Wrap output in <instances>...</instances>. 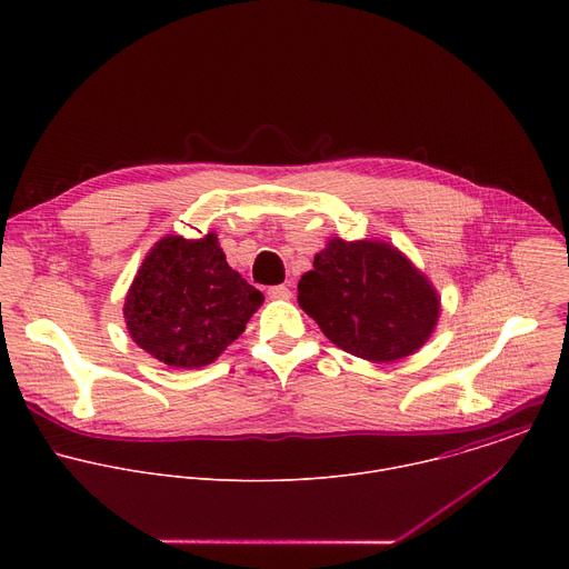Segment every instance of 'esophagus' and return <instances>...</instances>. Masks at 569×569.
<instances>
[{"label": "esophagus", "mask_w": 569, "mask_h": 569, "mask_svg": "<svg viewBox=\"0 0 569 569\" xmlns=\"http://www.w3.org/2000/svg\"><path fill=\"white\" fill-rule=\"evenodd\" d=\"M268 295H270V299H290L292 290L288 286H272V288H268Z\"/></svg>", "instance_id": "1"}]
</instances>
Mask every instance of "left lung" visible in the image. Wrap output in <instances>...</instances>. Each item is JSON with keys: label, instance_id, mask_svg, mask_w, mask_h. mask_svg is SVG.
<instances>
[{"label": "left lung", "instance_id": "left-lung-1", "mask_svg": "<svg viewBox=\"0 0 569 569\" xmlns=\"http://www.w3.org/2000/svg\"><path fill=\"white\" fill-rule=\"evenodd\" d=\"M297 301L336 347L369 362L417 353L435 333L441 297L432 281L385 240L331 236Z\"/></svg>", "mask_w": 569, "mask_h": 569}]
</instances>
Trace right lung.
Returning <instances> with one entry per match:
<instances>
[{
  "mask_svg": "<svg viewBox=\"0 0 569 569\" xmlns=\"http://www.w3.org/2000/svg\"><path fill=\"white\" fill-rule=\"evenodd\" d=\"M229 268L218 233L164 236L141 261L123 303L132 342L173 369L211 365L263 303Z\"/></svg>",
  "mask_w": 569,
  "mask_h": 569,
  "instance_id": "right-lung-1",
  "label": "right lung"
}]
</instances>
